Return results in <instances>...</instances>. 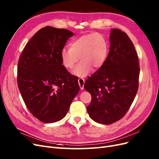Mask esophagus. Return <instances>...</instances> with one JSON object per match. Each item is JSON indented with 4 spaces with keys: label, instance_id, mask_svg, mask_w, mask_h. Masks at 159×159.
<instances>
[{
    "label": "esophagus",
    "instance_id": "34e87169",
    "mask_svg": "<svg viewBox=\"0 0 159 159\" xmlns=\"http://www.w3.org/2000/svg\"><path fill=\"white\" fill-rule=\"evenodd\" d=\"M84 83H85V80L84 78H79L78 79V84L80 85V87L81 89H83L84 88Z\"/></svg>",
    "mask_w": 159,
    "mask_h": 159
}]
</instances>
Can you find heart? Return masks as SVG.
Returning <instances> with one entry per match:
<instances>
[{
	"mask_svg": "<svg viewBox=\"0 0 159 159\" xmlns=\"http://www.w3.org/2000/svg\"><path fill=\"white\" fill-rule=\"evenodd\" d=\"M70 46L61 51L62 62L66 68L72 69L80 57L81 61L73 71L78 77L88 75L92 67L99 68L103 66L109 51L107 39L99 33L81 36L71 42Z\"/></svg>",
	"mask_w": 159,
	"mask_h": 159,
	"instance_id": "heart-1",
	"label": "heart"
}]
</instances>
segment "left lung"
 Returning a JSON list of instances; mask_svg holds the SVG:
<instances>
[{"instance_id": "1", "label": "left lung", "mask_w": 159, "mask_h": 159, "mask_svg": "<svg viewBox=\"0 0 159 159\" xmlns=\"http://www.w3.org/2000/svg\"><path fill=\"white\" fill-rule=\"evenodd\" d=\"M110 43L105 64L84 84L91 95L87 107L89 117L105 125L119 121L127 113L137 93L140 72L137 52L125 32L112 29Z\"/></svg>"}]
</instances>
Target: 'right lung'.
I'll return each instance as SVG.
<instances>
[{
    "instance_id": "add662e5",
    "label": "right lung",
    "mask_w": 159,
    "mask_h": 159,
    "mask_svg": "<svg viewBox=\"0 0 159 159\" xmlns=\"http://www.w3.org/2000/svg\"><path fill=\"white\" fill-rule=\"evenodd\" d=\"M74 33L46 26L28 42L19 57L18 89L34 117L45 123L63 119L78 93V78L62 65L61 53Z\"/></svg>"
}]
</instances>
